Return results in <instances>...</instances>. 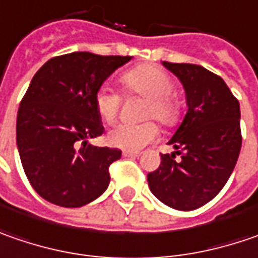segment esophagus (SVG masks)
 Returning a JSON list of instances; mask_svg holds the SVG:
<instances>
[{"mask_svg": "<svg viewBox=\"0 0 258 258\" xmlns=\"http://www.w3.org/2000/svg\"><path fill=\"white\" fill-rule=\"evenodd\" d=\"M122 156H124V157H137V156H139V153H137V151L124 150L122 151Z\"/></svg>", "mask_w": 258, "mask_h": 258, "instance_id": "obj_1", "label": "esophagus"}]
</instances>
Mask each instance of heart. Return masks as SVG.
Instances as JSON below:
<instances>
[{
  "label": "heart",
  "mask_w": 258,
  "mask_h": 258,
  "mask_svg": "<svg viewBox=\"0 0 258 258\" xmlns=\"http://www.w3.org/2000/svg\"><path fill=\"white\" fill-rule=\"evenodd\" d=\"M122 89L128 95H140L147 99L141 118H154L164 127H173L180 119V102L172 94L170 76L153 64H143L124 72L119 78ZM121 98L109 86H102L95 95V109L99 118L108 124L114 122L119 112ZM159 130L154 122L119 124L109 130L108 143L118 149L137 151L157 137Z\"/></svg>",
  "instance_id": "heart-1"
}]
</instances>
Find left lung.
Segmentation results:
<instances>
[{"instance_id": "1", "label": "left lung", "mask_w": 258, "mask_h": 258, "mask_svg": "<svg viewBox=\"0 0 258 258\" xmlns=\"http://www.w3.org/2000/svg\"><path fill=\"white\" fill-rule=\"evenodd\" d=\"M163 66L183 85L187 111L167 143L174 151L162 154L160 167L147 180L164 205L192 211L218 195L235 167L242 141L240 104L222 78L199 64Z\"/></svg>"}]
</instances>
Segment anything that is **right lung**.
<instances>
[{"label":"right lung","mask_w":258,"mask_h":258,"mask_svg":"<svg viewBox=\"0 0 258 258\" xmlns=\"http://www.w3.org/2000/svg\"><path fill=\"white\" fill-rule=\"evenodd\" d=\"M130 56L73 51L53 57L33 76L17 114L24 173L43 199L64 208L95 201L109 185V164L121 150L89 140L104 133L95 95Z\"/></svg>","instance_id":"obj_1"}]
</instances>
